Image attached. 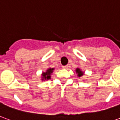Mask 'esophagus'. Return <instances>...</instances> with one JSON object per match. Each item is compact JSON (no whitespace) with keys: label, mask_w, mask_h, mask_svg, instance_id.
Returning a JSON list of instances; mask_svg holds the SVG:
<instances>
[{"label":"esophagus","mask_w":120,"mask_h":120,"mask_svg":"<svg viewBox=\"0 0 120 120\" xmlns=\"http://www.w3.org/2000/svg\"><path fill=\"white\" fill-rule=\"evenodd\" d=\"M68 67H69V66H68V65H64V66H62L63 69H68Z\"/></svg>","instance_id":"34e87169"}]
</instances>
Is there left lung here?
<instances>
[{"instance_id":"obj_1","label":"left lung","mask_w":120,"mask_h":120,"mask_svg":"<svg viewBox=\"0 0 120 120\" xmlns=\"http://www.w3.org/2000/svg\"><path fill=\"white\" fill-rule=\"evenodd\" d=\"M76 73L77 74V76L78 77H81V76H83V75H84V72H83L81 70L80 68H77L76 69Z\"/></svg>"}]
</instances>
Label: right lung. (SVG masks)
Instances as JSON below:
<instances>
[{
    "label": "right lung",
    "instance_id": "add662e5",
    "mask_svg": "<svg viewBox=\"0 0 120 120\" xmlns=\"http://www.w3.org/2000/svg\"><path fill=\"white\" fill-rule=\"evenodd\" d=\"M55 70V68H48L46 71L45 72H42V75H41V80L42 81H45L51 79V74L53 72V71Z\"/></svg>",
    "mask_w": 120,
    "mask_h": 120
}]
</instances>
